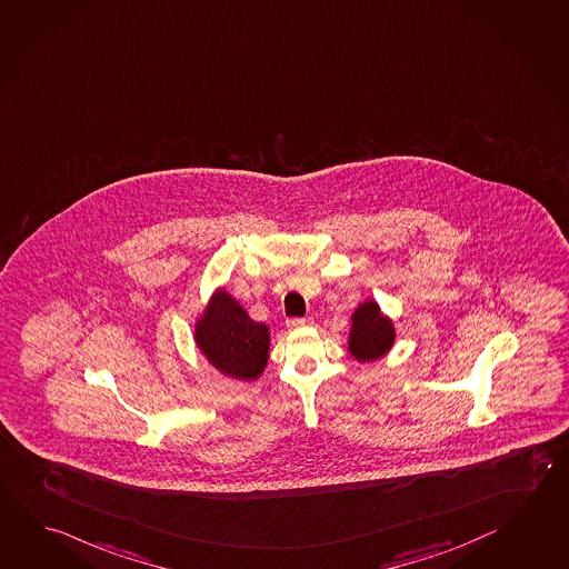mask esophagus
Returning <instances> with one entry per match:
<instances>
[{"label":"esophagus","mask_w":569,"mask_h":569,"mask_svg":"<svg viewBox=\"0 0 569 569\" xmlns=\"http://www.w3.org/2000/svg\"><path fill=\"white\" fill-rule=\"evenodd\" d=\"M309 325H312V319L310 317H305V319H289L287 321V329H300V327H309Z\"/></svg>","instance_id":"1"}]
</instances>
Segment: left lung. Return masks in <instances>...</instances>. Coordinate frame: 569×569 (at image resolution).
Returning <instances> with one entry per match:
<instances>
[{
	"label": "left lung",
	"instance_id": "8db88e82",
	"mask_svg": "<svg viewBox=\"0 0 569 569\" xmlns=\"http://www.w3.org/2000/svg\"><path fill=\"white\" fill-rule=\"evenodd\" d=\"M397 341L393 319L382 312L377 300H362L352 310L347 351L357 362H372L385 357Z\"/></svg>",
	"mask_w": 569,
	"mask_h": 569
}]
</instances>
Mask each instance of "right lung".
Instances as JSON below:
<instances>
[{
    "instance_id": "add662e5",
    "label": "right lung",
    "mask_w": 569,
    "mask_h": 569,
    "mask_svg": "<svg viewBox=\"0 0 569 569\" xmlns=\"http://www.w3.org/2000/svg\"><path fill=\"white\" fill-rule=\"evenodd\" d=\"M194 345L220 375L257 381L269 362L270 329L252 321L227 287H218L197 317Z\"/></svg>"
}]
</instances>
